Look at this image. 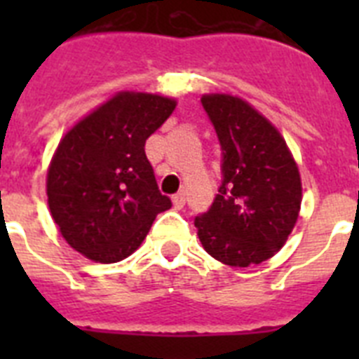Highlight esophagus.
Masks as SVG:
<instances>
[{"label":"esophagus","instance_id":"34e87169","mask_svg":"<svg viewBox=\"0 0 359 359\" xmlns=\"http://www.w3.org/2000/svg\"><path fill=\"white\" fill-rule=\"evenodd\" d=\"M172 203L176 208H183L185 207V194H183V192H180V194L172 196Z\"/></svg>","mask_w":359,"mask_h":359}]
</instances>
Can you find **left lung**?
<instances>
[{
    "instance_id": "left-lung-1",
    "label": "left lung",
    "mask_w": 359,
    "mask_h": 359,
    "mask_svg": "<svg viewBox=\"0 0 359 359\" xmlns=\"http://www.w3.org/2000/svg\"><path fill=\"white\" fill-rule=\"evenodd\" d=\"M223 147V185L196 217L203 248L231 268L268 261L286 244L302 205L300 170L284 136L244 98L205 93Z\"/></svg>"
}]
</instances>
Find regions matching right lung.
<instances>
[{
  "label": "right lung",
  "instance_id": "1",
  "mask_svg": "<svg viewBox=\"0 0 359 359\" xmlns=\"http://www.w3.org/2000/svg\"><path fill=\"white\" fill-rule=\"evenodd\" d=\"M176 98L118 91L66 131L46 172V196L62 239L86 259L123 261L169 210L145 156V140L176 109Z\"/></svg>",
  "mask_w": 359,
  "mask_h": 359
}]
</instances>
